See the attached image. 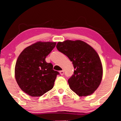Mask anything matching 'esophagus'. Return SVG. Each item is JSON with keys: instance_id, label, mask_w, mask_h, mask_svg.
Segmentation results:
<instances>
[{"instance_id": "obj_1", "label": "esophagus", "mask_w": 121, "mask_h": 121, "mask_svg": "<svg viewBox=\"0 0 121 121\" xmlns=\"http://www.w3.org/2000/svg\"><path fill=\"white\" fill-rule=\"evenodd\" d=\"M59 72H60V74L61 75H63V74H64V70H63L60 71Z\"/></svg>"}]
</instances>
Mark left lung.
I'll use <instances>...</instances> for the list:
<instances>
[{
  "mask_svg": "<svg viewBox=\"0 0 121 121\" xmlns=\"http://www.w3.org/2000/svg\"><path fill=\"white\" fill-rule=\"evenodd\" d=\"M56 47L73 64L74 73L68 80L70 88L79 96L93 93L100 85L102 77V64L97 52L80 40L59 42Z\"/></svg>",
  "mask_w": 121,
  "mask_h": 121,
  "instance_id": "obj_1",
  "label": "left lung"
}]
</instances>
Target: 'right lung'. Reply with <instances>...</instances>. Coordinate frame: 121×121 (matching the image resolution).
<instances>
[{"label": "right lung", "mask_w": 121, "mask_h": 121, "mask_svg": "<svg viewBox=\"0 0 121 121\" xmlns=\"http://www.w3.org/2000/svg\"><path fill=\"white\" fill-rule=\"evenodd\" d=\"M56 42H38L26 48L16 61L15 79L21 90L31 96H40L53 88L59 73L45 59Z\"/></svg>", "instance_id": "right-lung-1"}]
</instances>
